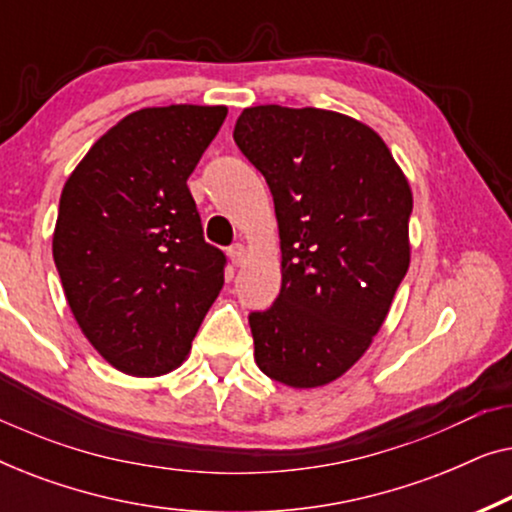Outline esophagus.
<instances>
[{
    "mask_svg": "<svg viewBox=\"0 0 512 512\" xmlns=\"http://www.w3.org/2000/svg\"><path fill=\"white\" fill-rule=\"evenodd\" d=\"M228 256H230V261H233V265H242L244 261H247V249H244V244L237 242L228 249Z\"/></svg>",
    "mask_w": 512,
    "mask_h": 512,
    "instance_id": "1",
    "label": "esophagus"
}]
</instances>
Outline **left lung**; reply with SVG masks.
Returning a JSON list of instances; mask_svg holds the SVG:
<instances>
[{
    "label": "left lung",
    "instance_id": "obj_1",
    "mask_svg": "<svg viewBox=\"0 0 512 512\" xmlns=\"http://www.w3.org/2000/svg\"><path fill=\"white\" fill-rule=\"evenodd\" d=\"M233 139L268 181L282 247L279 296L249 314L254 359L324 387L366 354L408 272L410 184L382 137L338 111L249 107Z\"/></svg>",
    "mask_w": 512,
    "mask_h": 512
}]
</instances>
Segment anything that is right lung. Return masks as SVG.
Segmentation results:
<instances>
[{
	"instance_id": "obj_1",
	"label": "right lung",
	"mask_w": 512,
	"mask_h": 512,
	"mask_svg": "<svg viewBox=\"0 0 512 512\" xmlns=\"http://www.w3.org/2000/svg\"><path fill=\"white\" fill-rule=\"evenodd\" d=\"M226 107L170 104L125 116L90 146L60 195L53 261L76 324L121 373L184 363L223 286L186 181Z\"/></svg>"
}]
</instances>
